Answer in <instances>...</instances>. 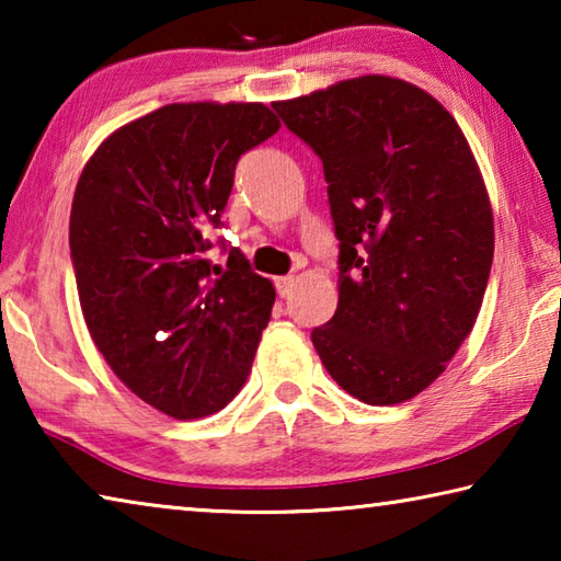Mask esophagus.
<instances>
[{"instance_id": "obj_1", "label": "esophagus", "mask_w": 561, "mask_h": 561, "mask_svg": "<svg viewBox=\"0 0 561 561\" xmlns=\"http://www.w3.org/2000/svg\"><path fill=\"white\" fill-rule=\"evenodd\" d=\"M294 277H279L277 279V291H279V297H289L291 294V289H294Z\"/></svg>"}]
</instances>
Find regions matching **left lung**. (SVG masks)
Listing matches in <instances>:
<instances>
[{"label":"left lung","instance_id":"obj_1","mask_svg":"<svg viewBox=\"0 0 561 561\" xmlns=\"http://www.w3.org/2000/svg\"><path fill=\"white\" fill-rule=\"evenodd\" d=\"M272 106L324 163L339 237L317 354L358 401L403 403L445 371L485 297L495 225L478 160L450 113L393 76Z\"/></svg>","mask_w":561,"mask_h":561}]
</instances>
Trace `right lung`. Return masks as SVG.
Returning <instances> with one entry per match:
<instances>
[{
	"label": "right lung",
	"instance_id": "right-lung-1",
	"mask_svg": "<svg viewBox=\"0 0 561 561\" xmlns=\"http://www.w3.org/2000/svg\"><path fill=\"white\" fill-rule=\"evenodd\" d=\"M279 130L264 103H170L103 140L79 178L69 244L83 319L111 371L178 421L250 376L277 291L230 247L210 260L234 165Z\"/></svg>",
	"mask_w": 561,
	"mask_h": 561
}]
</instances>
